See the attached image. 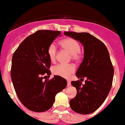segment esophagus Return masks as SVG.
<instances>
[{"label": "esophagus", "mask_w": 125, "mask_h": 125, "mask_svg": "<svg viewBox=\"0 0 125 125\" xmlns=\"http://www.w3.org/2000/svg\"><path fill=\"white\" fill-rule=\"evenodd\" d=\"M71 85V82L70 81H67V86H69Z\"/></svg>", "instance_id": "34e87169"}]
</instances>
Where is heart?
<instances>
[{"label":"heart","mask_w":125,"mask_h":125,"mask_svg":"<svg viewBox=\"0 0 125 125\" xmlns=\"http://www.w3.org/2000/svg\"><path fill=\"white\" fill-rule=\"evenodd\" d=\"M60 45L71 55L70 59L73 61L79 62L81 61L83 55L81 52V45L77 40L73 38H66L60 42ZM57 48L54 43H51L47 48V54L52 62L56 59ZM52 73L55 75L68 78L75 71V66L72 64H58L52 68Z\"/></svg>","instance_id":"obj_1"}]
</instances>
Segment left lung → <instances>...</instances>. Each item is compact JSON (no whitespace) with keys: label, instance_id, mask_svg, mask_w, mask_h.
I'll return each mask as SVG.
<instances>
[{"label":"left lung","instance_id":"1","mask_svg":"<svg viewBox=\"0 0 125 125\" xmlns=\"http://www.w3.org/2000/svg\"><path fill=\"white\" fill-rule=\"evenodd\" d=\"M81 42L84 46V55L76 72L80 80L72 81L77 89V95L70 101L71 108L77 113L89 114L102 105L112 85L114 67L109 52L104 44L88 33L64 31ZM87 78L83 85L81 80Z\"/></svg>","mask_w":125,"mask_h":125}]
</instances>
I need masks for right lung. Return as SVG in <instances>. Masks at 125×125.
<instances>
[{
	"label": "right lung",
	"mask_w": 125,
	"mask_h": 125,
	"mask_svg": "<svg viewBox=\"0 0 125 125\" xmlns=\"http://www.w3.org/2000/svg\"><path fill=\"white\" fill-rule=\"evenodd\" d=\"M61 33L37 31L22 42L12 57L11 77L15 92L23 105L33 112L50 109L55 95L67 85L66 80L58 75L45 79L51 74L47 48Z\"/></svg>",
	"instance_id": "right-lung-1"
}]
</instances>
